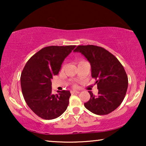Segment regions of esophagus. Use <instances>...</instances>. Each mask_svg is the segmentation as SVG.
Returning a JSON list of instances; mask_svg holds the SVG:
<instances>
[{"label": "esophagus", "mask_w": 146, "mask_h": 146, "mask_svg": "<svg viewBox=\"0 0 146 146\" xmlns=\"http://www.w3.org/2000/svg\"><path fill=\"white\" fill-rule=\"evenodd\" d=\"M70 93L72 94H79L80 92L76 91V90H72V91H70Z\"/></svg>", "instance_id": "esophagus-1"}]
</instances>
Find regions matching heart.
I'll return each mask as SVG.
<instances>
[{"label":"heart","mask_w":146,"mask_h":146,"mask_svg":"<svg viewBox=\"0 0 146 146\" xmlns=\"http://www.w3.org/2000/svg\"><path fill=\"white\" fill-rule=\"evenodd\" d=\"M62 68H64V66H63V67H62Z\"/></svg>","instance_id":"1"}]
</instances>
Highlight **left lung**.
<instances>
[{
  "instance_id": "8db88e82",
  "label": "left lung",
  "mask_w": 146,
  "mask_h": 146,
  "mask_svg": "<svg viewBox=\"0 0 146 146\" xmlns=\"http://www.w3.org/2000/svg\"><path fill=\"white\" fill-rule=\"evenodd\" d=\"M74 52L82 54L90 62L92 77L96 82L98 93L92 92L90 98L84 103L86 109L97 115H106L121 104L126 94L128 78L123 66L102 47L94 45L78 46Z\"/></svg>"
}]
</instances>
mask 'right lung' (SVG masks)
<instances>
[{
  "mask_svg": "<svg viewBox=\"0 0 146 146\" xmlns=\"http://www.w3.org/2000/svg\"><path fill=\"white\" fill-rule=\"evenodd\" d=\"M75 45L50 46L34 54L21 73L22 92L27 105L35 114L44 119L59 117L66 110L70 92L57 91L52 94V82L57 75L65 58Z\"/></svg>",
  "mask_w": 146,
  "mask_h": 146,
  "instance_id": "obj_1",
  "label": "right lung"
}]
</instances>
